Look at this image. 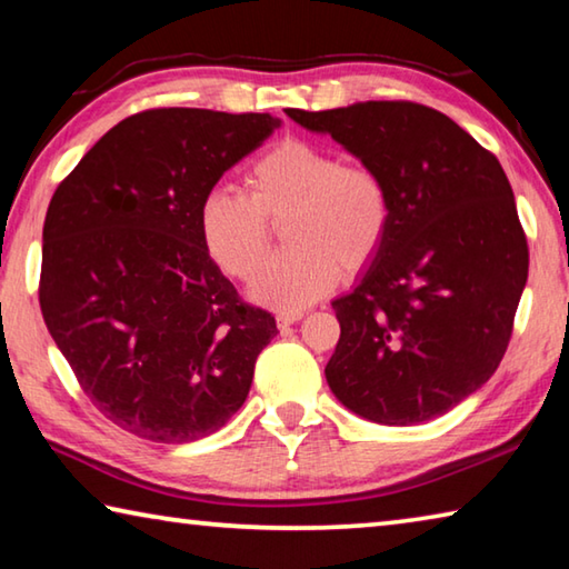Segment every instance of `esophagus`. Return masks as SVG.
I'll return each instance as SVG.
<instances>
[{"label":"esophagus","mask_w":569,"mask_h":569,"mask_svg":"<svg viewBox=\"0 0 569 569\" xmlns=\"http://www.w3.org/2000/svg\"><path fill=\"white\" fill-rule=\"evenodd\" d=\"M301 319H303V311H278L276 313V321H278V326H281V329H286V326H291V323L301 321Z\"/></svg>","instance_id":"34e87169"}]
</instances>
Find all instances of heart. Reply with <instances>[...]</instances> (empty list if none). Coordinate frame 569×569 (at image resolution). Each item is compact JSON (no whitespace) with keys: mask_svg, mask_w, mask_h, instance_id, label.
<instances>
[{"mask_svg":"<svg viewBox=\"0 0 569 569\" xmlns=\"http://www.w3.org/2000/svg\"><path fill=\"white\" fill-rule=\"evenodd\" d=\"M246 188L208 190L198 228L220 271L250 281L284 223L289 248L253 283L266 306L298 311L379 256L393 223L389 180L377 168L343 162L316 142L286 138L246 170Z\"/></svg>","mask_w":569,"mask_h":569,"instance_id":"1","label":"heart"}]
</instances>
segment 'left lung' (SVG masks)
I'll use <instances>...</instances> for the list:
<instances>
[{"mask_svg":"<svg viewBox=\"0 0 569 569\" xmlns=\"http://www.w3.org/2000/svg\"><path fill=\"white\" fill-rule=\"evenodd\" d=\"M286 114L377 168L393 196L387 243L331 303L341 339L326 381L369 421L441 417L497 371L527 283V236L502 166L419 102Z\"/></svg>","mask_w":569,"mask_h":569,"instance_id":"1","label":"left lung"}]
</instances>
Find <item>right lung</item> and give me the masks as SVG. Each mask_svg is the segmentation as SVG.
Instances as JSON below:
<instances>
[{
	"label": "right lung",
	"mask_w": 569,
	"mask_h": 569,
	"mask_svg": "<svg viewBox=\"0 0 569 569\" xmlns=\"http://www.w3.org/2000/svg\"><path fill=\"white\" fill-rule=\"evenodd\" d=\"M278 128L268 112L156 108L94 142L57 186L42 230L40 308L104 419L182 445L243 401L276 319L208 256L198 208Z\"/></svg>",
	"instance_id": "1"
}]
</instances>
